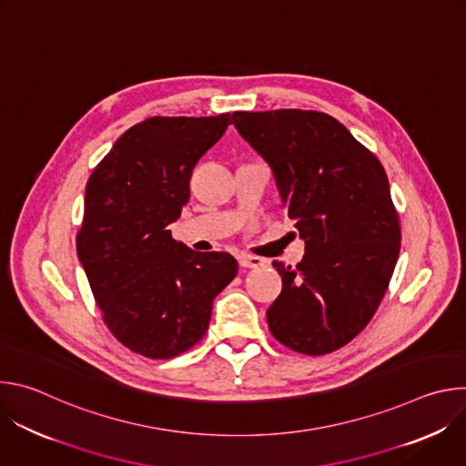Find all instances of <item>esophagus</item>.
Returning <instances> with one entry per match:
<instances>
[{"label": "esophagus", "mask_w": 466, "mask_h": 466, "mask_svg": "<svg viewBox=\"0 0 466 466\" xmlns=\"http://www.w3.org/2000/svg\"><path fill=\"white\" fill-rule=\"evenodd\" d=\"M238 261H239V268H245V269H258V268H261V265L265 263L261 258L247 256V254H241L238 258Z\"/></svg>", "instance_id": "34e87169"}]
</instances>
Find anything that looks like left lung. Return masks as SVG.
<instances>
[{"mask_svg": "<svg viewBox=\"0 0 466 466\" xmlns=\"http://www.w3.org/2000/svg\"><path fill=\"white\" fill-rule=\"evenodd\" d=\"M239 135L275 173L306 254L273 261L282 293L268 309L284 347L322 356L374 317L400 254V219L380 160L336 117L315 110L234 112Z\"/></svg>", "mask_w": 466, "mask_h": 466, "instance_id": "obj_1", "label": "left lung"}]
</instances>
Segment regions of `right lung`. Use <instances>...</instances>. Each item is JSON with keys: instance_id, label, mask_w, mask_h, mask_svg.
Wrapping results in <instances>:
<instances>
[{"instance_id": "add662e5", "label": "right lung", "mask_w": 466, "mask_h": 466, "mask_svg": "<svg viewBox=\"0 0 466 466\" xmlns=\"http://www.w3.org/2000/svg\"><path fill=\"white\" fill-rule=\"evenodd\" d=\"M232 123L155 116L125 130L92 171L77 256L112 336L169 360L207 334L214 299L234 280L227 252H195L167 228L189 201L195 164Z\"/></svg>"}]
</instances>
